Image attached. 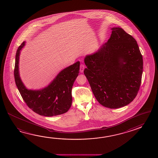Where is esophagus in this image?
<instances>
[{
    "instance_id": "obj_1",
    "label": "esophagus",
    "mask_w": 158,
    "mask_h": 158,
    "mask_svg": "<svg viewBox=\"0 0 158 158\" xmlns=\"http://www.w3.org/2000/svg\"><path fill=\"white\" fill-rule=\"evenodd\" d=\"M84 69H85V65L84 64H81L80 68V71L81 73H82L84 72Z\"/></svg>"
}]
</instances>
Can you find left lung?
Masks as SVG:
<instances>
[{
    "mask_svg": "<svg viewBox=\"0 0 158 158\" xmlns=\"http://www.w3.org/2000/svg\"><path fill=\"white\" fill-rule=\"evenodd\" d=\"M107 42L86 56L84 74L98 102L109 108L129 104L141 85L143 59L137 42L121 27L111 29Z\"/></svg>",
    "mask_w": 158,
    "mask_h": 158,
    "instance_id": "obj_1",
    "label": "left lung"
}]
</instances>
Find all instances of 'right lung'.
Returning <instances> with one entry per match:
<instances>
[{
    "label": "right lung",
    "mask_w": 158,
    "mask_h": 158,
    "mask_svg": "<svg viewBox=\"0 0 158 158\" xmlns=\"http://www.w3.org/2000/svg\"><path fill=\"white\" fill-rule=\"evenodd\" d=\"M25 44L23 42L17 49L14 69L15 83L24 102L41 116L50 117L67 112L72 105V89L79 73L80 61L61 71L47 87L38 90H28L21 80L19 71L20 50Z\"/></svg>",
    "instance_id": "obj_1"
}]
</instances>
